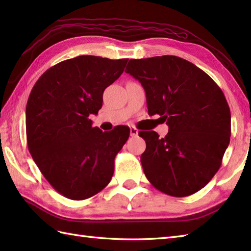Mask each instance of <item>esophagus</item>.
<instances>
[{
	"instance_id": "1",
	"label": "esophagus",
	"mask_w": 251,
	"mask_h": 251,
	"mask_svg": "<svg viewBox=\"0 0 251 251\" xmlns=\"http://www.w3.org/2000/svg\"><path fill=\"white\" fill-rule=\"evenodd\" d=\"M138 129L136 128V127H134V126H131L130 127V136L131 137H136V136H138Z\"/></svg>"
}]
</instances>
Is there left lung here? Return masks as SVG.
Returning a JSON list of instances; mask_svg holds the SVG:
<instances>
[{
    "label": "left lung",
    "mask_w": 251,
    "mask_h": 251,
    "mask_svg": "<svg viewBox=\"0 0 251 251\" xmlns=\"http://www.w3.org/2000/svg\"><path fill=\"white\" fill-rule=\"evenodd\" d=\"M141 83L149 115L166 122L168 134L139 131L146 141L141 164L154 188L184 197L219 170L230 143L231 112L221 88L193 63L177 56L130 59L126 67Z\"/></svg>",
    "instance_id": "8db88e82"
}]
</instances>
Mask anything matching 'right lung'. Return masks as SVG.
<instances>
[{
    "label": "right lung",
    "mask_w": 251,
    "mask_h": 251,
    "mask_svg": "<svg viewBox=\"0 0 251 251\" xmlns=\"http://www.w3.org/2000/svg\"><path fill=\"white\" fill-rule=\"evenodd\" d=\"M128 59L78 56L46 70L32 88L25 108L26 142L42 175L58 193L86 200L104 189L114 158L129 128L93 127L104 89L124 71Z\"/></svg>",
    "instance_id": "obj_1"
}]
</instances>
